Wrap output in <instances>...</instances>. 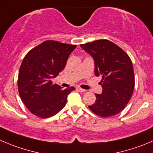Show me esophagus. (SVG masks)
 <instances>
[{"label":"esophagus","instance_id":"34e87169","mask_svg":"<svg viewBox=\"0 0 153 153\" xmlns=\"http://www.w3.org/2000/svg\"><path fill=\"white\" fill-rule=\"evenodd\" d=\"M77 89H78L80 92H85V91H86V90L82 89V88H77Z\"/></svg>","mask_w":153,"mask_h":153}]
</instances>
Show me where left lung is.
<instances>
[{
	"label": "left lung",
	"instance_id": "8db88e82",
	"mask_svg": "<svg viewBox=\"0 0 153 153\" xmlns=\"http://www.w3.org/2000/svg\"><path fill=\"white\" fill-rule=\"evenodd\" d=\"M80 46L93 57L95 75L102 78V94H95V103L89 105V109L104 118L117 115L128 103L134 88V74L130 57L108 40Z\"/></svg>",
	"mask_w": 153,
	"mask_h": 153
}]
</instances>
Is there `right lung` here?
Here are the masks:
<instances>
[{"label":"right lung","mask_w":153,"mask_h":153,"mask_svg":"<svg viewBox=\"0 0 153 153\" xmlns=\"http://www.w3.org/2000/svg\"><path fill=\"white\" fill-rule=\"evenodd\" d=\"M76 45L46 41L24 57L18 77L19 94L30 112L40 118L53 116L65 105L74 87L62 89L53 78L65 68Z\"/></svg>","instance_id":"obj_1"}]
</instances>
